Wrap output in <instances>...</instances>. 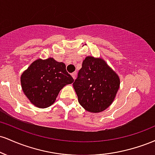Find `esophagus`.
Instances as JSON below:
<instances>
[{
    "mask_svg": "<svg viewBox=\"0 0 155 155\" xmlns=\"http://www.w3.org/2000/svg\"><path fill=\"white\" fill-rule=\"evenodd\" d=\"M71 76H72V77L74 78V79H76V72L72 73V74H71Z\"/></svg>",
    "mask_w": 155,
    "mask_h": 155,
    "instance_id": "1",
    "label": "esophagus"
}]
</instances>
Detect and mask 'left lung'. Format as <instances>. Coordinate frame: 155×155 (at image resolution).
I'll list each match as a JSON object with an SVG mask.
<instances>
[{
  "instance_id": "8db88e82",
  "label": "left lung",
  "mask_w": 155,
  "mask_h": 155,
  "mask_svg": "<svg viewBox=\"0 0 155 155\" xmlns=\"http://www.w3.org/2000/svg\"><path fill=\"white\" fill-rule=\"evenodd\" d=\"M73 85L80 105L87 111L98 113L114 100L120 79L101 58L87 57Z\"/></svg>"
}]
</instances>
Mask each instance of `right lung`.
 <instances>
[{"label": "right lung", "instance_id": "obj_1", "mask_svg": "<svg viewBox=\"0 0 155 155\" xmlns=\"http://www.w3.org/2000/svg\"><path fill=\"white\" fill-rule=\"evenodd\" d=\"M74 80L66 71L65 65L53 58L35 60L21 76L25 95L39 108L54 104L60 90Z\"/></svg>", "mask_w": 155, "mask_h": 155}]
</instances>
